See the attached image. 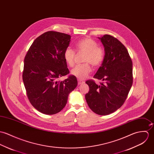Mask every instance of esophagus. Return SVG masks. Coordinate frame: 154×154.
<instances>
[{"mask_svg":"<svg viewBox=\"0 0 154 154\" xmlns=\"http://www.w3.org/2000/svg\"><path fill=\"white\" fill-rule=\"evenodd\" d=\"M85 82L83 81H82V80H78V84L79 85H82V84H83Z\"/></svg>","mask_w":154,"mask_h":154,"instance_id":"esophagus-1","label":"esophagus"}]
</instances>
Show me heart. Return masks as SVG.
<instances>
[{
  "label": "heart",
  "instance_id": "b5f03b06",
  "mask_svg": "<svg viewBox=\"0 0 154 154\" xmlns=\"http://www.w3.org/2000/svg\"><path fill=\"white\" fill-rule=\"evenodd\" d=\"M75 50L78 52H85L83 64L75 66L71 71L74 76L79 80L86 79L92 71L91 64L94 68L99 67L104 58V51L101 47L98 46L97 42L90 38H85L78 41L75 44ZM64 59L69 67L74 65L75 53L70 48H67L63 53Z\"/></svg>",
  "mask_w": 154,
  "mask_h": 154
}]
</instances>
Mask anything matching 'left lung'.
Instances as JSON below:
<instances>
[{"label": "left lung", "instance_id": "obj_1", "mask_svg": "<svg viewBox=\"0 0 154 154\" xmlns=\"http://www.w3.org/2000/svg\"><path fill=\"white\" fill-rule=\"evenodd\" d=\"M99 38L105 55L94 78L103 82L97 85L93 80L86 81L90 89L85 97L93 112L107 115L119 109L128 97L133 83L132 61L127 49L117 38L107 34Z\"/></svg>", "mask_w": 154, "mask_h": 154}]
</instances>
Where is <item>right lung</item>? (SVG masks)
<instances>
[{"label":"right lung","instance_id":"1","mask_svg":"<svg viewBox=\"0 0 154 154\" xmlns=\"http://www.w3.org/2000/svg\"><path fill=\"white\" fill-rule=\"evenodd\" d=\"M71 36L46 32L35 39L24 59L22 79L31 104L45 115L60 112L66 105L69 94L77 85L76 77L69 74L63 53Z\"/></svg>","mask_w":154,"mask_h":154}]
</instances>
